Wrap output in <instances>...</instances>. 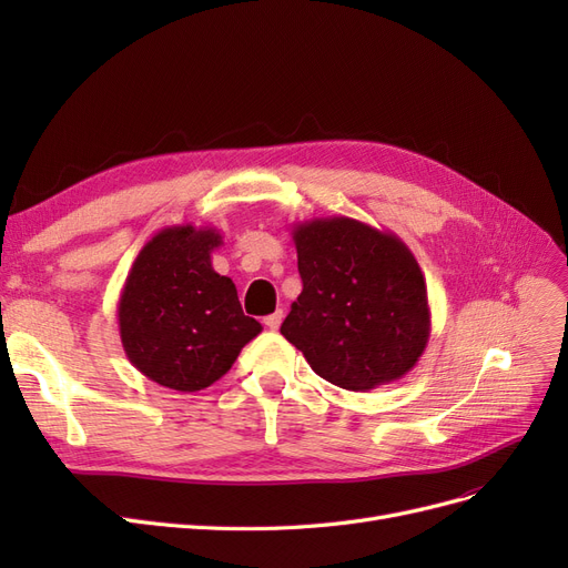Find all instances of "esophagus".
Masks as SVG:
<instances>
[{
	"label": "esophagus",
	"instance_id": "esophagus-1",
	"mask_svg": "<svg viewBox=\"0 0 568 568\" xmlns=\"http://www.w3.org/2000/svg\"><path fill=\"white\" fill-rule=\"evenodd\" d=\"M282 317H284V313H282V311L267 315V317H265V326H267V329H270V332H277V329H280V324H282Z\"/></svg>",
	"mask_w": 568,
	"mask_h": 568
}]
</instances>
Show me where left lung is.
<instances>
[{"label":"left lung","mask_w":568,"mask_h":568,"mask_svg":"<svg viewBox=\"0 0 568 568\" xmlns=\"http://www.w3.org/2000/svg\"><path fill=\"white\" fill-rule=\"evenodd\" d=\"M303 291L282 324L334 386L367 393L400 379L432 334L426 282L400 236L353 217L291 225Z\"/></svg>","instance_id":"1"}]
</instances>
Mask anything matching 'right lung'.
I'll return each mask as SVG.
<instances>
[{
	"mask_svg": "<svg viewBox=\"0 0 568 568\" xmlns=\"http://www.w3.org/2000/svg\"><path fill=\"white\" fill-rule=\"evenodd\" d=\"M220 244L215 227H165L134 257L120 291L123 351L165 388H209L263 332L261 322L244 315L234 282L213 270L211 253Z\"/></svg>",
	"mask_w": 568,
	"mask_h": 568,
	"instance_id": "add662e5",
	"label": "right lung"
}]
</instances>
